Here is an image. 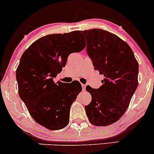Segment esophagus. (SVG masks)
Masks as SVG:
<instances>
[{
  "instance_id": "1",
  "label": "esophagus",
  "mask_w": 154,
  "mask_h": 154,
  "mask_svg": "<svg viewBox=\"0 0 154 154\" xmlns=\"http://www.w3.org/2000/svg\"><path fill=\"white\" fill-rule=\"evenodd\" d=\"M81 86H82V88H83V91H85V90H86V85H85V84H82V85H81Z\"/></svg>"
}]
</instances>
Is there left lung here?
Instances as JSON below:
<instances>
[{"mask_svg":"<svg viewBox=\"0 0 154 154\" xmlns=\"http://www.w3.org/2000/svg\"><path fill=\"white\" fill-rule=\"evenodd\" d=\"M81 32L94 69L105 77L99 88L86 86L92 97L86 116L95 126H109L128 107L138 86V63L129 45L114 34L97 28Z\"/></svg>","mask_w":154,"mask_h":154,"instance_id":"8db88e82","label":"left lung"}]
</instances>
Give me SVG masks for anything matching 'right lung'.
Returning a JSON list of instances; mask_svg holds the SVG:
<instances>
[{
	"label": "right lung",
	"instance_id": "1",
	"mask_svg": "<svg viewBox=\"0 0 154 154\" xmlns=\"http://www.w3.org/2000/svg\"><path fill=\"white\" fill-rule=\"evenodd\" d=\"M85 46L79 31L50 34L32 43L20 58L16 70L19 96L32 118L48 129H60L69 123L70 109L82 87L77 81L54 83V78L68 56Z\"/></svg>",
	"mask_w": 154,
	"mask_h": 154
}]
</instances>
